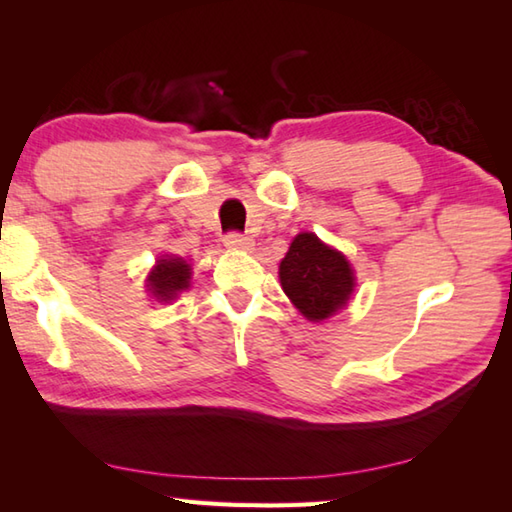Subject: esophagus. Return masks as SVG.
<instances>
[{
    "label": "esophagus",
    "instance_id": "obj_1",
    "mask_svg": "<svg viewBox=\"0 0 512 512\" xmlns=\"http://www.w3.org/2000/svg\"><path fill=\"white\" fill-rule=\"evenodd\" d=\"M223 244L232 250H250L255 246V241L246 235H241V232H228V235L223 237Z\"/></svg>",
    "mask_w": 512,
    "mask_h": 512
}]
</instances>
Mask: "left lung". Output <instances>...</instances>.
<instances>
[{"label":"left lung","instance_id":"left-lung-1","mask_svg":"<svg viewBox=\"0 0 512 512\" xmlns=\"http://www.w3.org/2000/svg\"><path fill=\"white\" fill-rule=\"evenodd\" d=\"M280 282L300 314L316 323L339 311L354 291L348 259L311 232L293 239L280 262Z\"/></svg>","mask_w":512,"mask_h":512}]
</instances>
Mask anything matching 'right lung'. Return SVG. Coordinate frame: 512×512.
<instances>
[{
	"mask_svg": "<svg viewBox=\"0 0 512 512\" xmlns=\"http://www.w3.org/2000/svg\"><path fill=\"white\" fill-rule=\"evenodd\" d=\"M189 275H192V268H189L183 257L160 259L158 266L149 275L151 293L158 300L176 298L178 291L189 287Z\"/></svg>",
	"mask_w": 512,
	"mask_h": 512,
	"instance_id": "1",
	"label": "right lung"
}]
</instances>
